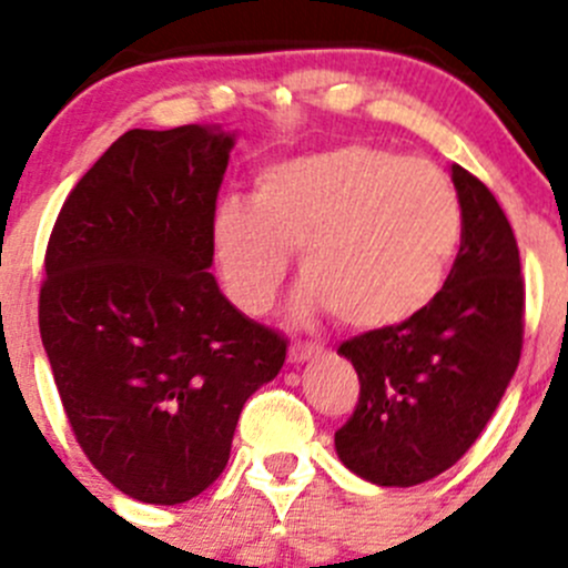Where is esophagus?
<instances>
[{"mask_svg": "<svg viewBox=\"0 0 568 568\" xmlns=\"http://www.w3.org/2000/svg\"><path fill=\"white\" fill-rule=\"evenodd\" d=\"M317 351H321V347H317L315 342H291L288 361H291V364H304V361L317 355Z\"/></svg>", "mask_w": 568, "mask_h": 568, "instance_id": "34e87169", "label": "esophagus"}]
</instances>
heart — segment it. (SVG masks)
Segmentation results:
<instances>
[{
  "label": "heart",
  "mask_w": 568,
  "mask_h": 568,
  "mask_svg": "<svg viewBox=\"0 0 568 568\" xmlns=\"http://www.w3.org/2000/svg\"><path fill=\"white\" fill-rule=\"evenodd\" d=\"M458 193L432 161L342 145L266 166L253 207L226 199L215 258L236 307L270 313L298 253L307 302L342 326L388 328L434 302L460 245Z\"/></svg>",
  "instance_id": "heart-1"
}]
</instances>
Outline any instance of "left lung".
<instances>
[{"label":"left lung","mask_w":568,"mask_h":568,"mask_svg":"<svg viewBox=\"0 0 568 568\" xmlns=\"http://www.w3.org/2000/svg\"><path fill=\"white\" fill-rule=\"evenodd\" d=\"M460 247L423 313L342 342L358 372V404L334 434L336 456L358 477L409 488L450 469L496 413L523 351L526 285L501 204L453 164Z\"/></svg>","instance_id":"obj_1"}]
</instances>
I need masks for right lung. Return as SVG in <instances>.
<instances>
[{
  "instance_id": "add662e5",
  "label": "right lung",
  "mask_w": 568,
  "mask_h": 568,
  "mask_svg": "<svg viewBox=\"0 0 568 568\" xmlns=\"http://www.w3.org/2000/svg\"><path fill=\"white\" fill-rule=\"evenodd\" d=\"M232 134L132 129L53 223L40 334L74 439L145 504H183L226 469L251 394L288 342L217 291L215 202Z\"/></svg>"
}]
</instances>
